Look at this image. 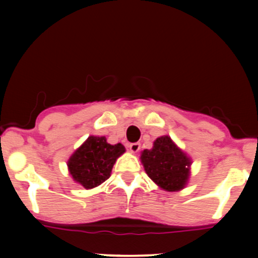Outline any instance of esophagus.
I'll return each instance as SVG.
<instances>
[{"label": "esophagus", "instance_id": "obj_1", "mask_svg": "<svg viewBox=\"0 0 258 258\" xmlns=\"http://www.w3.org/2000/svg\"><path fill=\"white\" fill-rule=\"evenodd\" d=\"M128 148H130V150H131L132 153H137V152H139V149H141V144H139V143H131L128 146Z\"/></svg>", "mask_w": 258, "mask_h": 258}]
</instances>
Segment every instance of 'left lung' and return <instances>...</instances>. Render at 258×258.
Segmentation results:
<instances>
[{"label": "left lung", "mask_w": 258, "mask_h": 258, "mask_svg": "<svg viewBox=\"0 0 258 258\" xmlns=\"http://www.w3.org/2000/svg\"><path fill=\"white\" fill-rule=\"evenodd\" d=\"M141 160L148 176L162 189L176 191L184 188L191 162L170 137L156 139L153 149L142 153Z\"/></svg>", "instance_id": "obj_1"}]
</instances>
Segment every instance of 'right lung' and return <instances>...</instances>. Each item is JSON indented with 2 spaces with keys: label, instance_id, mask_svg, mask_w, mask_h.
<instances>
[{
  "label": "right lung",
  "instance_id": "right-lung-1",
  "mask_svg": "<svg viewBox=\"0 0 258 258\" xmlns=\"http://www.w3.org/2000/svg\"><path fill=\"white\" fill-rule=\"evenodd\" d=\"M125 147L121 143L109 144L105 137H91L73 154L68 161L70 174L86 189L102 184L110 177L111 168Z\"/></svg>",
  "mask_w": 258,
  "mask_h": 258
}]
</instances>
